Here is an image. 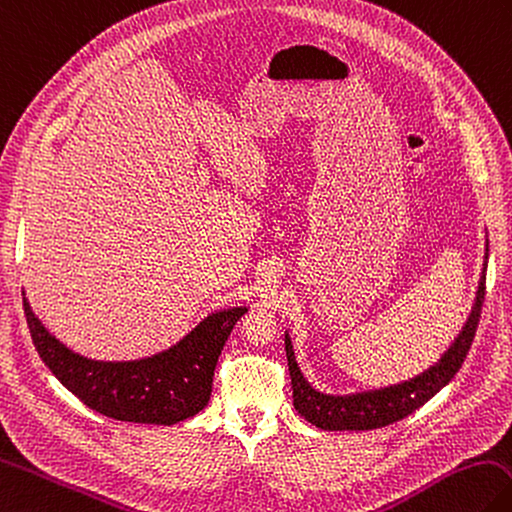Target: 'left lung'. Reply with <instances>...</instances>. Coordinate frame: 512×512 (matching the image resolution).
<instances>
[{"mask_svg":"<svg viewBox=\"0 0 512 512\" xmlns=\"http://www.w3.org/2000/svg\"><path fill=\"white\" fill-rule=\"evenodd\" d=\"M486 263H488V241L482 265V276L475 291V300L471 313L464 322L462 331L453 337L451 346L442 352L440 359L423 370L416 377L385 385V388L352 392V394H326L315 390L302 374L298 359H295L293 344L289 333H285V348L293 388V407L304 420L324 431H368L392 425L396 420L410 416L420 405H425L431 396L438 394L445 385L456 377L462 361L475 337V328L480 322L482 302H484V282H486Z\"/></svg>","mask_w":512,"mask_h":512,"instance_id":"1","label":"left lung"}]
</instances>
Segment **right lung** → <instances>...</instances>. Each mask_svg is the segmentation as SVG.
Listing matches in <instances>:
<instances>
[{"instance_id":"obj_1","label":"right lung","mask_w":512,"mask_h":512,"mask_svg":"<svg viewBox=\"0 0 512 512\" xmlns=\"http://www.w3.org/2000/svg\"><path fill=\"white\" fill-rule=\"evenodd\" d=\"M24 311L39 357L87 407L124 423L175 425L208 405L219 355L247 306L214 311L177 344L133 361H98L70 350L32 313L26 293Z\"/></svg>"}]
</instances>
